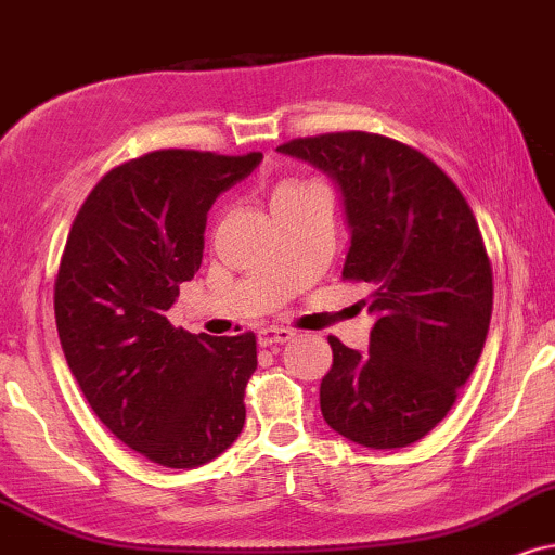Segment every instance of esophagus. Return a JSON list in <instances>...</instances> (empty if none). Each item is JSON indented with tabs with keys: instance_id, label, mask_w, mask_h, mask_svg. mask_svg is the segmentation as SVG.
Wrapping results in <instances>:
<instances>
[{
	"instance_id": "esophagus-1",
	"label": "esophagus",
	"mask_w": 555,
	"mask_h": 555,
	"mask_svg": "<svg viewBox=\"0 0 555 555\" xmlns=\"http://www.w3.org/2000/svg\"><path fill=\"white\" fill-rule=\"evenodd\" d=\"M289 338H295V331L289 328H279V325H269V328L258 331V344L263 346H276V344H286Z\"/></svg>"
}]
</instances>
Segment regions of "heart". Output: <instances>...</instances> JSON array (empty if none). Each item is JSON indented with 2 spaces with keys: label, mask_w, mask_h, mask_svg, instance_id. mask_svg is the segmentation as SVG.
I'll list each match as a JSON object with an SVG mask.
<instances>
[{
  "label": "heart",
  "mask_w": 555,
  "mask_h": 555,
  "mask_svg": "<svg viewBox=\"0 0 555 555\" xmlns=\"http://www.w3.org/2000/svg\"><path fill=\"white\" fill-rule=\"evenodd\" d=\"M315 185H318V183H312V180H299V178L279 180V183L273 185V191H271V204L284 202V198L297 196V193H302V191H307V189H315Z\"/></svg>",
  "instance_id": "obj_1"
}]
</instances>
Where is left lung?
Instances as JSON below:
<instances>
[{"mask_svg":"<svg viewBox=\"0 0 555 555\" xmlns=\"http://www.w3.org/2000/svg\"><path fill=\"white\" fill-rule=\"evenodd\" d=\"M276 150L338 180L351 227L341 276L375 286L370 351L328 338L323 418L372 450L418 442L452 409L489 333L493 271L476 214L434 159L383 133H320Z\"/></svg>","mask_w":555,"mask_h":555,"instance_id":"8db88e82","label":"left lung"}]
</instances>
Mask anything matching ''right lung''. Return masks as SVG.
Wrapping results in <instances>:
<instances>
[{"label": "right lung", "instance_id": "obj_1", "mask_svg": "<svg viewBox=\"0 0 555 555\" xmlns=\"http://www.w3.org/2000/svg\"><path fill=\"white\" fill-rule=\"evenodd\" d=\"M263 159L157 150L118 165L79 206L53 282L72 375L108 429L165 468H198L237 439L256 333L211 338L168 310L202 266L206 211Z\"/></svg>", "mask_w": 555, "mask_h": 555}]
</instances>
